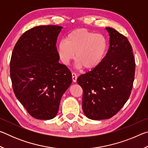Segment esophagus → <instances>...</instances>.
I'll return each mask as SVG.
<instances>
[{
	"mask_svg": "<svg viewBox=\"0 0 148 148\" xmlns=\"http://www.w3.org/2000/svg\"><path fill=\"white\" fill-rule=\"evenodd\" d=\"M72 81H73L74 82H76L77 80V75L76 74V73H75V72H72Z\"/></svg>",
	"mask_w": 148,
	"mask_h": 148,
	"instance_id": "esophagus-1",
	"label": "esophagus"
}]
</instances>
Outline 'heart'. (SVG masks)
I'll use <instances>...</instances> for the list:
<instances>
[{"label": "heart", "instance_id": "b5f03b06", "mask_svg": "<svg viewBox=\"0 0 148 148\" xmlns=\"http://www.w3.org/2000/svg\"><path fill=\"white\" fill-rule=\"evenodd\" d=\"M107 48V40L103 35L86 29L71 32L57 45V53L62 63L68 64L74 59L76 53L77 66L86 70L93 69L101 63Z\"/></svg>", "mask_w": 148, "mask_h": 148}]
</instances>
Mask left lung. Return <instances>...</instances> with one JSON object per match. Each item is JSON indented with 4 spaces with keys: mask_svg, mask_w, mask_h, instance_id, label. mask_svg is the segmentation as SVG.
<instances>
[{
    "mask_svg": "<svg viewBox=\"0 0 148 148\" xmlns=\"http://www.w3.org/2000/svg\"><path fill=\"white\" fill-rule=\"evenodd\" d=\"M106 29L110 36L106 56L97 67L77 79L83 89V111L93 120L116 115L129 99L134 79L135 61L128 39L114 29Z\"/></svg>",
    "mask_w": 148,
    "mask_h": 148,
    "instance_id": "1",
    "label": "left lung"
}]
</instances>
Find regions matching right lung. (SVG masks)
I'll list each match as a JSON object with an SVG mask.
<instances>
[{
    "mask_svg": "<svg viewBox=\"0 0 148 148\" xmlns=\"http://www.w3.org/2000/svg\"><path fill=\"white\" fill-rule=\"evenodd\" d=\"M62 27L40 25L21 35L10 60V77L17 99L32 117L51 119L72 84V74L59 62L56 42Z\"/></svg>",
    "mask_w": 148,
    "mask_h": 148,
    "instance_id": "right-lung-1",
    "label": "right lung"
}]
</instances>
